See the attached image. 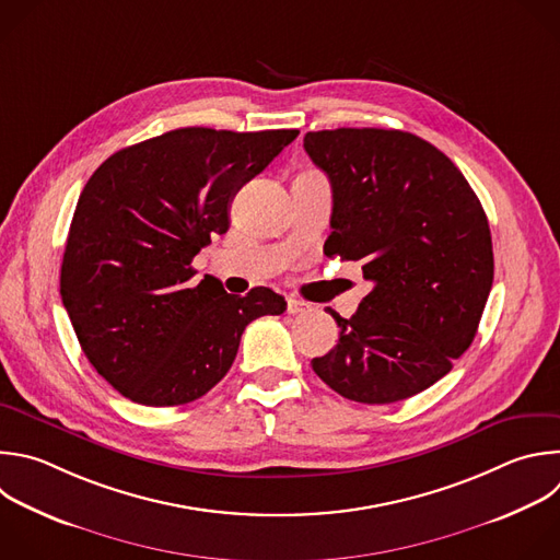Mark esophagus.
Returning <instances> with one entry per match:
<instances>
[{"mask_svg": "<svg viewBox=\"0 0 560 560\" xmlns=\"http://www.w3.org/2000/svg\"><path fill=\"white\" fill-rule=\"evenodd\" d=\"M310 310H312L310 303L299 301V299H288V314H305Z\"/></svg>", "mask_w": 560, "mask_h": 560, "instance_id": "esophagus-1", "label": "esophagus"}]
</instances>
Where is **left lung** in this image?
Masks as SVG:
<instances>
[{"label": "left lung", "instance_id": "1", "mask_svg": "<svg viewBox=\"0 0 560 560\" xmlns=\"http://www.w3.org/2000/svg\"><path fill=\"white\" fill-rule=\"evenodd\" d=\"M331 184L327 257L374 283L351 318L331 307L336 347L312 360L347 400L392 405L444 378L472 342L494 275L488 218L462 171L416 133L307 131Z\"/></svg>", "mask_w": 560, "mask_h": 560}]
</instances>
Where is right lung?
Listing matches in <instances>:
<instances>
[{
    "label": "right lung",
    "mask_w": 560,
    "mask_h": 560,
    "mask_svg": "<svg viewBox=\"0 0 560 560\" xmlns=\"http://www.w3.org/2000/svg\"><path fill=\"white\" fill-rule=\"evenodd\" d=\"M299 129L184 127L109 155L79 198L61 299L83 353L125 398L177 407L231 369L246 325L285 312L270 288L194 285V257L229 231V209Z\"/></svg>",
    "instance_id": "add662e5"
}]
</instances>
